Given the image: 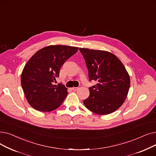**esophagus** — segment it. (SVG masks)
Instances as JSON below:
<instances>
[{
    "label": "esophagus",
    "instance_id": "1",
    "mask_svg": "<svg viewBox=\"0 0 156 156\" xmlns=\"http://www.w3.org/2000/svg\"><path fill=\"white\" fill-rule=\"evenodd\" d=\"M80 87H81V86H79V87H73L72 88V90H73V91H77V90H79V89Z\"/></svg>",
    "mask_w": 156,
    "mask_h": 156
}]
</instances>
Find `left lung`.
I'll use <instances>...</instances> for the list:
<instances>
[{"instance_id": "8db88e82", "label": "left lung", "mask_w": 156, "mask_h": 156, "mask_svg": "<svg viewBox=\"0 0 156 156\" xmlns=\"http://www.w3.org/2000/svg\"><path fill=\"white\" fill-rule=\"evenodd\" d=\"M88 70L90 81L98 83L90 87L85 107L100 115L114 112L124 102L130 86L129 76L124 65L110 52L79 48Z\"/></svg>"}]
</instances>
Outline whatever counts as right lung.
Segmentation results:
<instances>
[{
  "mask_svg": "<svg viewBox=\"0 0 156 156\" xmlns=\"http://www.w3.org/2000/svg\"><path fill=\"white\" fill-rule=\"evenodd\" d=\"M79 48L51 45L37 51L27 62L21 76V83L27 101L34 109L50 112L60 107L67 89L55 85L62 66L77 53Z\"/></svg>",
  "mask_w": 156,
  "mask_h": 156,
  "instance_id": "right-lung-1",
  "label": "right lung"
}]
</instances>
